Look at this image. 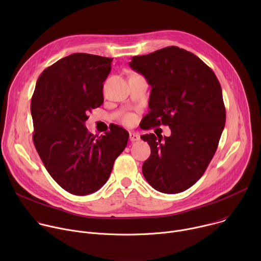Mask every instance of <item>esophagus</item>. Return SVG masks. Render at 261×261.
I'll use <instances>...</instances> for the list:
<instances>
[{
	"label": "esophagus",
	"instance_id": "34e87169",
	"mask_svg": "<svg viewBox=\"0 0 261 261\" xmlns=\"http://www.w3.org/2000/svg\"><path fill=\"white\" fill-rule=\"evenodd\" d=\"M129 139H130V141H132V142H134V141H137V140H139L140 139V137H139V135L138 134H136V133H130L129 134Z\"/></svg>",
	"mask_w": 261,
	"mask_h": 261
}]
</instances>
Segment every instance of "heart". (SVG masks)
Masks as SVG:
<instances>
[{"instance_id":"b5f03b06","label":"heart","mask_w":261,"mask_h":261,"mask_svg":"<svg viewBox=\"0 0 261 261\" xmlns=\"http://www.w3.org/2000/svg\"><path fill=\"white\" fill-rule=\"evenodd\" d=\"M132 120H133V117L131 115H127V116L124 117V122L125 123H130V122H132Z\"/></svg>"}]
</instances>
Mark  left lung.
Masks as SVG:
<instances>
[{"label":"left lung","mask_w":261,"mask_h":261,"mask_svg":"<svg viewBox=\"0 0 261 261\" xmlns=\"http://www.w3.org/2000/svg\"><path fill=\"white\" fill-rule=\"evenodd\" d=\"M129 65L152 87L143 129L166 125L171 130L164 138L140 136L151 147L143 176L159 192H182L204 173L224 129L220 83L204 62L177 46L133 57Z\"/></svg>","instance_id":"1"}]
</instances>
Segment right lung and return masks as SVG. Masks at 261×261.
Returning a JSON list of instances; mask_svg holds the SVG:
<instances>
[{"label":"right lung","instance_id":"obj_1","mask_svg":"<svg viewBox=\"0 0 261 261\" xmlns=\"http://www.w3.org/2000/svg\"><path fill=\"white\" fill-rule=\"evenodd\" d=\"M111 62L89 54L65 57L41 73L32 97L36 150L51 177L74 195L99 190L128 142L120 126L101 136L85 126L89 111L103 104Z\"/></svg>","mask_w":261,"mask_h":261}]
</instances>
